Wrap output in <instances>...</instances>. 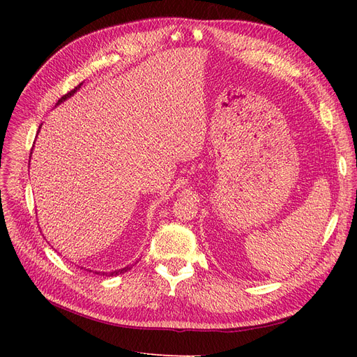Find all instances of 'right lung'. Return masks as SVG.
<instances>
[{"mask_svg":"<svg viewBox=\"0 0 357 357\" xmlns=\"http://www.w3.org/2000/svg\"><path fill=\"white\" fill-rule=\"evenodd\" d=\"M82 84H83V83L77 84V86H75V88H74L73 91H70L68 93H66V95H63V96H62V98H61V100L58 101V104L63 102V101H66L67 98H70V96H71V95H74L75 92H77V91L80 89V86H82ZM58 104H56V105H58ZM128 269H131V266H129V265H128V266H125V268H122V269H117V271H112V273H101V275H107V277H113V275H117V274H123V273H126V271H128ZM95 274H98V273H95Z\"/></svg>","mask_w":357,"mask_h":357,"instance_id":"obj_1","label":"right lung"}]
</instances>
